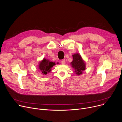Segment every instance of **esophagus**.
<instances>
[{"label": "esophagus", "mask_w": 122, "mask_h": 122, "mask_svg": "<svg viewBox=\"0 0 122 122\" xmlns=\"http://www.w3.org/2000/svg\"><path fill=\"white\" fill-rule=\"evenodd\" d=\"M61 63L62 64H65V59H63V60H62L61 61Z\"/></svg>", "instance_id": "obj_1"}]
</instances>
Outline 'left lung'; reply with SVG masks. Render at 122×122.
Here are the masks:
<instances>
[{
    "label": "left lung",
    "instance_id": "obj_1",
    "mask_svg": "<svg viewBox=\"0 0 122 122\" xmlns=\"http://www.w3.org/2000/svg\"><path fill=\"white\" fill-rule=\"evenodd\" d=\"M72 57L73 60L70 63L71 66L78 76L81 75L86 69V61L82 59L81 56L79 53L74 54Z\"/></svg>",
    "mask_w": 122,
    "mask_h": 122
}]
</instances>
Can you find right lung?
<instances>
[{
    "label": "right lung",
    "mask_w": 122,
    "mask_h": 122,
    "mask_svg": "<svg viewBox=\"0 0 122 122\" xmlns=\"http://www.w3.org/2000/svg\"><path fill=\"white\" fill-rule=\"evenodd\" d=\"M58 63V62L57 63V64ZM55 65L56 63L54 62L43 58V59L39 62L38 68L43 75H46L48 73L50 72L52 67Z\"/></svg>",
    "instance_id": "right-lung-1"
}]
</instances>
